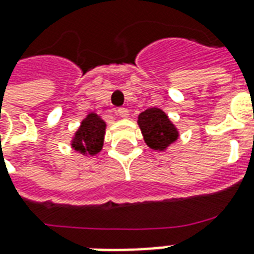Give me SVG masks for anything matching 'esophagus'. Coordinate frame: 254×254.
<instances>
[{
    "label": "esophagus",
    "mask_w": 254,
    "mask_h": 254,
    "mask_svg": "<svg viewBox=\"0 0 254 254\" xmlns=\"http://www.w3.org/2000/svg\"><path fill=\"white\" fill-rule=\"evenodd\" d=\"M117 114L121 118H127V117H129V110H127V109H125V108H120L117 110Z\"/></svg>",
    "instance_id": "esophagus-1"
}]
</instances>
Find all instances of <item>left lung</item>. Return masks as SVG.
Listing matches in <instances>:
<instances>
[{
    "instance_id": "obj_1",
    "label": "left lung",
    "mask_w": 254,
    "mask_h": 254,
    "mask_svg": "<svg viewBox=\"0 0 254 254\" xmlns=\"http://www.w3.org/2000/svg\"><path fill=\"white\" fill-rule=\"evenodd\" d=\"M137 124L141 129L145 144L155 151H165L179 138L178 127L159 108L146 109L140 113Z\"/></svg>"
}]
</instances>
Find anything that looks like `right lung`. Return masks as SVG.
I'll use <instances>...</instances> for the list:
<instances>
[{"label": "right lung", "instance_id": "add662e5", "mask_svg": "<svg viewBox=\"0 0 254 254\" xmlns=\"http://www.w3.org/2000/svg\"><path fill=\"white\" fill-rule=\"evenodd\" d=\"M106 132V122L97 113H89L71 140V148L84 156H95L101 152Z\"/></svg>", "mask_w": 254, "mask_h": 254}]
</instances>
